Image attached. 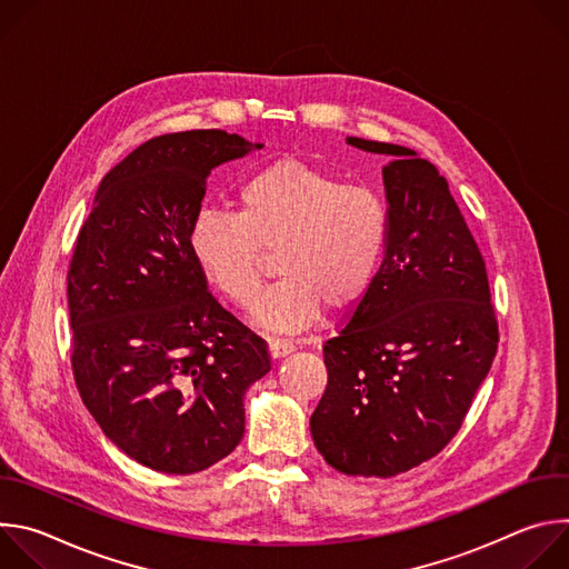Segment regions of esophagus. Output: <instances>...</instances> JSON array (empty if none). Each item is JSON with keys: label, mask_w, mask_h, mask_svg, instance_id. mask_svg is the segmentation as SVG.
Returning <instances> with one entry per match:
<instances>
[{"label": "esophagus", "mask_w": 569, "mask_h": 569, "mask_svg": "<svg viewBox=\"0 0 569 569\" xmlns=\"http://www.w3.org/2000/svg\"><path fill=\"white\" fill-rule=\"evenodd\" d=\"M297 349V342L292 340H283V338H272L270 340V356L272 358H283L288 353H292Z\"/></svg>", "instance_id": "obj_1"}]
</instances>
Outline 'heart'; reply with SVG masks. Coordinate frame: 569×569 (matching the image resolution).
<instances>
[{
  "label": "heart",
  "mask_w": 569,
  "mask_h": 569,
  "mask_svg": "<svg viewBox=\"0 0 569 569\" xmlns=\"http://www.w3.org/2000/svg\"><path fill=\"white\" fill-rule=\"evenodd\" d=\"M387 236L389 211L373 189L281 159L240 184L236 213L198 211L189 248L204 279L240 308L259 295L263 250H277L281 277L257 301L254 321L288 333L323 306H353L378 272Z\"/></svg>",
  "instance_id": "heart-1"
}]
</instances>
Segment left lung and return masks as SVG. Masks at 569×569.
Here are the masks:
<instances>
[{"label":"left lung","instance_id":"1","mask_svg":"<svg viewBox=\"0 0 569 569\" xmlns=\"http://www.w3.org/2000/svg\"><path fill=\"white\" fill-rule=\"evenodd\" d=\"M347 141L391 157L389 236L351 319L323 342L329 385L310 432L336 470L393 477L459 432L493 365L498 317L481 252L435 164L405 146Z\"/></svg>","mask_w":569,"mask_h":569}]
</instances>
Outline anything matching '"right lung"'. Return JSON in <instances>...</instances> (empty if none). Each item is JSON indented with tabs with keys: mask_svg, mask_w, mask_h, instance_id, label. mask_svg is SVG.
<instances>
[{
	"mask_svg": "<svg viewBox=\"0 0 569 569\" xmlns=\"http://www.w3.org/2000/svg\"><path fill=\"white\" fill-rule=\"evenodd\" d=\"M224 130L154 137L99 184L67 272L71 369L80 398L130 459L200 472L246 432L242 396L270 371L263 338L207 288L189 229L207 176L248 154Z\"/></svg>",
	"mask_w": 569,
	"mask_h": 569,
	"instance_id": "1",
	"label": "right lung"
}]
</instances>
